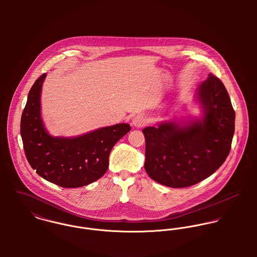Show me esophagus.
Masks as SVG:
<instances>
[{"label":"esophagus","instance_id":"esophagus-1","mask_svg":"<svg viewBox=\"0 0 257 257\" xmlns=\"http://www.w3.org/2000/svg\"><path fill=\"white\" fill-rule=\"evenodd\" d=\"M146 122H147V119L144 115L142 114H138V115H135L132 119V124L135 126V127H143L144 125H146Z\"/></svg>","mask_w":257,"mask_h":257}]
</instances>
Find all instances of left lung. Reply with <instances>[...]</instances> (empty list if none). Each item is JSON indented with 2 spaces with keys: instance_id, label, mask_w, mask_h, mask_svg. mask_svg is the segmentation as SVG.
Returning <instances> with one entry per match:
<instances>
[{
  "instance_id": "left-lung-1",
  "label": "left lung",
  "mask_w": 257,
  "mask_h": 257,
  "mask_svg": "<svg viewBox=\"0 0 257 257\" xmlns=\"http://www.w3.org/2000/svg\"><path fill=\"white\" fill-rule=\"evenodd\" d=\"M199 116L173 118L143 130L147 174L171 188L199 183L226 159L234 134L235 113L220 79L209 74L196 89Z\"/></svg>"
}]
</instances>
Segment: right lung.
Listing matches in <instances>:
<instances>
[{"instance_id": "right-lung-1", "label": "right lung", "mask_w": 257, "mask_h": 257, "mask_svg": "<svg viewBox=\"0 0 257 257\" xmlns=\"http://www.w3.org/2000/svg\"><path fill=\"white\" fill-rule=\"evenodd\" d=\"M46 74L30 90L21 119L27 159L43 179L63 188H78L100 179L108 170L113 146L131 131L128 123L104 126L71 137H53L41 117L40 96Z\"/></svg>"}]
</instances>
